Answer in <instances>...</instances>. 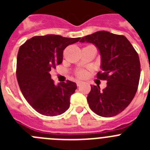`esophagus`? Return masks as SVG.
Masks as SVG:
<instances>
[{"label":"esophagus","instance_id":"esophagus-1","mask_svg":"<svg viewBox=\"0 0 150 150\" xmlns=\"http://www.w3.org/2000/svg\"><path fill=\"white\" fill-rule=\"evenodd\" d=\"M82 84H83V82H81V81L76 82V86H80Z\"/></svg>","mask_w":150,"mask_h":150}]
</instances>
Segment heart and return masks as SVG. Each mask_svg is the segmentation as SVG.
Instances as JSON below:
<instances>
[{
	"label": "heart",
	"mask_w": 150,
	"mask_h": 150,
	"mask_svg": "<svg viewBox=\"0 0 150 150\" xmlns=\"http://www.w3.org/2000/svg\"><path fill=\"white\" fill-rule=\"evenodd\" d=\"M77 76H79V78H83V77H85V76H86L87 75V73H86V71H83V70H82V71H78L77 72Z\"/></svg>",
	"instance_id": "obj_1"
}]
</instances>
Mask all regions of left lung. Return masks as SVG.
<instances>
[{"mask_svg":"<svg viewBox=\"0 0 150 150\" xmlns=\"http://www.w3.org/2000/svg\"><path fill=\"white\" fill-rule=\"evenodd\" d=\"M79 42L95 45L100 55L97 77L107 80V86H91L87 97L90 108L103 117H111L124 110L137 92L140 76L138 54L125 36L100 30L83 37Z\"/></svg>","mask_w":150,"mask_h":150,"instance_id":"8db88e82","label":"left lung"}]
</instances>
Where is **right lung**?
<instances>
[{
    "label": "right lung",
    "instance_id": "obj_1",
    "mask_svg": "<svg viewBox=\"0 0 150 150\" xmlns=\"http://www.w3.org/2000/svg\"><path fill=\"white\" fill-rule=\"evenodd\" d=\"M80 38L47 34L30 38L20 46L17 55L16 78L22 95L37 112L44 116L62 114L70 107L75 83L55 85L50 72L62 63L63 51Z\"/></svg>",
    "mask_w": 150,
    "mask_h": 150
}]
</instances>
